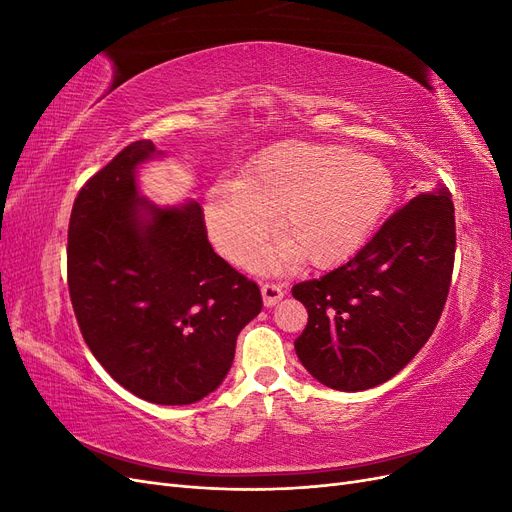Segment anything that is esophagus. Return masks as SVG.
Instances as JSON below:
<instances>
[{
	"label": "esophagus",
	"instance_id": "34e87169",
	"mask_svg": "<svg viewBox=\"0 0 512 512\" xmlns=\"http://www.w3.org/2000/svg\"><path fill=\"white\" fill-rule=\"evenodd\" d=\"M260 292H262V301H265L267 307H273L284 299V290H282V286H277V284H262Z\"/></svg>",
	"mask_w": 512,
	"mask_h": 512
}]
</instances>
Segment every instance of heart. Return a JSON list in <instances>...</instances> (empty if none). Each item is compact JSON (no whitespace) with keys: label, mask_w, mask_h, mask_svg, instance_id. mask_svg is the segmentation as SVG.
I'll list each match as a JSON object with an SVG mask.
<instances>
[{"label":"heart","mask_w":512,"mask_h":512,"mask_svg":"<svg viewBox=\"0 0 512 512\" xmlns=\"http://www.w3.org/2000/svg\"><path fill=\"white\" fill-rule=\"evenodd\" d=\"M395 181L380 160L339 145L282 143L267 149L245 179L218 183L205 200L213 245L245 265L275 228L282 241L262 256L277 267L297 258L331 267L369 239L393 198Z\"/></svg>","instance_id":"heart-1"}]
</instances>
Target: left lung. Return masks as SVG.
<instances>
[{"instance_id":"8db88e82","label":"left lung","mask_w":512,"mask_h":512,"mask_svg":"<svg viewBox=\"0 0 512 512\" xmlns=\"http://www.w3.org/2000/svg\"><path fill=\"white\" fill-rule=\"evenodd\" d=\"M453 260L451 194L421 190L342 267L292 288L309 314L294 339L301 365L346 393L391 380L436 329Z\"/></svg>"}]
</instances>
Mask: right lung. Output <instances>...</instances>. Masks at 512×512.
Wrapping results in <instances>:
<instances>
[{
	"mask_svg": "<svg viewBox=\"0 0 512 512\" xmlns=\"http://www.w3.org/2000/svg\"><path fill=\"white\" fill-rule=\"evenodd\" d=\"M160 158L151 141H136L83 185L68 228V288L85 344L123 389L188 406L224 382L262 297L213 252L196 200L156 205L141 194L138 170Z\"/></svg>",
	"mask_w": 512,
	"mask_h": 512,
	"instance_id": "obj_1",
	"label": "right lung"
}]
</instances>
